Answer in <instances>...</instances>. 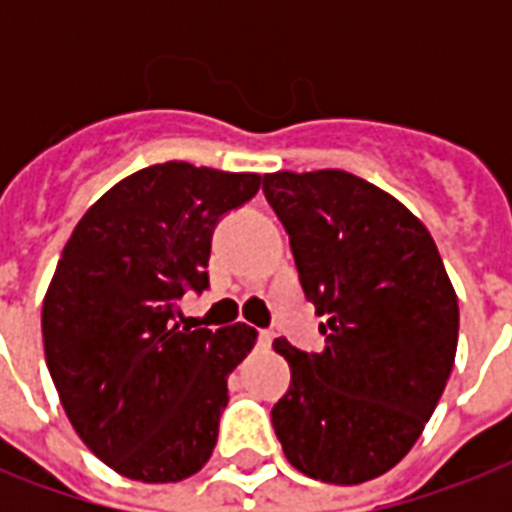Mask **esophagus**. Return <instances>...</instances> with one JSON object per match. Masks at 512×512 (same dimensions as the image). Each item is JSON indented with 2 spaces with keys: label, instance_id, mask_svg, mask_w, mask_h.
<instances>
[{
  "label": "esophagus",
  "instance_id": "obj_1",
  "mask_svg": "<svg viewBox=\"0 0 512 512\" xmlns=\"http://www.w3.org/2000/svg\"><path fill=\"white\" fill-rule=\"evenodd\" d=\"M257 345H260V348L263 350H268L273 345V332L271 329H260V332H257Z\"/></svg>",
  "mask_w": 512,
  "mask_h": 512
}]
</instances>
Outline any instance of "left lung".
I'll return each instance as SVG.
<instances>
[{
	"mask_svg": "<svg viewBox=\"0 0 512 512\" xmlns=\"http://www.w3.org/2000/svg\"><path fill=\"white\" fill-rule=\"evenodd\" d=\"M263 193L305 297L327 319L321 353L273 342L292 372L273 430L308 478L364 484L404 460L444 393L457 295L428 228L364 177L273 172Z\"/></svg>",
	"mask_w": 512,
	"mask_h": 512,
	"instance_id": "1",
	"label": "left lung"
}]
</instances>
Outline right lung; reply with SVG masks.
<instances>
[{
    "mask_svg": "<svg viewBox=\"0 0 512 512\" xmlns=\"http://www.w3.org/2000/svg\"><path fill=\"white\" fill-rule=\"evenodd\" d=\"M260 183L154 164L103 193L63 247L42 305L47 369L79 438L124 478L175 484L212 457L228 374L257 332L180 327V297L209 287L215 225Z\"/></svg>",
    "mask_w": 512,
    "mask_h": 512,
    "instance_id": "right-lung-1",
    "label": "right lung"
}]
</instances>
